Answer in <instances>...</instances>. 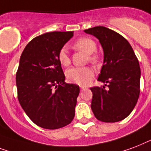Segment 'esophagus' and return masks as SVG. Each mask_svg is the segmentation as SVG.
<instances>
[{"label":"esophagus","mask_w":151,"mask_h":151,"mask_svg":"<svg viewBox=\"0 0 151 151\" xmlns=\"http://www.w3.org/2000/svg\"><path fill=\"white\" fill-rule=\"evenodd\" d=\"M84 89H86V87H84V86H80V91H83Z\"/></svg>","instance_id":"34e87169"}]
</instances>
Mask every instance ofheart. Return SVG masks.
<instances>
[{
	"mask_svg": "<svg viewBox=\"0 0 151 151\" xmlns=\"http://www.w3.org/2000/svg\"><path fill=\"white\" fill-rule=\"evenodd\" d=\"M76 50H80L84 53L89 55L88 59L91 62H97L98 57L94 53L96 51V43L89 38H81L74 43L73 45ZM57 58L59 62L63 66H67L70 63V57L68 56L66 48L63 47L59 50ZM66 78L68 80L72 82L73 83L79 84V85H86L91 81L94 76L93 70L89 67L85 68H70L66 71Z\"/></svg>",
	"mask_w": 151,
	"mask_h": 151,
	"instance_id": "obj_1",
	"label": "heart"
}]
</instances>
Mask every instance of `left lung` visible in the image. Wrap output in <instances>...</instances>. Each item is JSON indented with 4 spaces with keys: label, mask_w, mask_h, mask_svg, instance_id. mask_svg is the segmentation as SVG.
<instances>
[{
    "label": "left lung",
    "mask_w": 151,
    "mask_h": 151,
    "mask_svg": "<svg viewBox=\"0 0 151 151\" xmlns=\"http://www.w3.org/2000/svg\"><path fill=\"white\" fill-rule=\"evenodd\" d=\"M84 32L96 37L104 52L98 80L106 84L91 88V109L99 120L118 122L127 117L137 103L141 76L139 60L129 42L116 31L98 26Z\"/></svg>",
    "instance_id": "8db88e82"
}]
</instances>
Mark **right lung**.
<instances>
[{"mask_svg": "<svg viewBox=\"0 0 151 151\" xmlns=\"http://www.w3.org/2000/svg\"><path fill=\"white\" fill-rule=\"evenodd\" d=\"M73 31L36 37L23 50L16 82L20 106L34 123L45 129L69 124L75 116L79 86L66 83L57 54Z\"/></svg>", "mask_w": 151, "mask_h": 151, "instance_id": "1", "label": "right lung"}]
</instances>
